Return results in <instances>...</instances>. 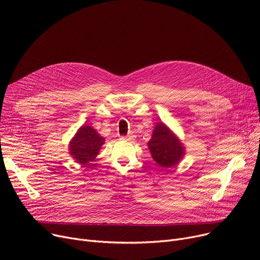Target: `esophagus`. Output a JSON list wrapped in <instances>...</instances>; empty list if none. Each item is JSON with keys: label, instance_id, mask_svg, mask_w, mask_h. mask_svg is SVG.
I'll return each mask as SVG.
<instances>
[{"label": "esophagus", "instance_id": "1", "mask_svg": "<svg viewBox=\"0 0 260 260\" xmlns=\"http://www.w3.org/2000/svg\"><path fill=\"white\" fill-rule=\"evenodd\" d=\"M120 139H122V140H126V141H134V140H135V138H134V136H132V135H126V136H122V137H121Z\"/></svg>", "mask_w": 260, "mask_h": 260}]
</instances>
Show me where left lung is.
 <instances>
[{
	"label": "left lung",
	"mask_w": 260,
	"mask_h": 260,
	"mask_svg": "<svg viewBox=\"0 0 260 260\" xmlns=\"http://www.w3.org/2000/svg\"><path fill=\"white\" fill-rule=\"evenodd\" d=\"M147 144L153 159L161 168L175 167L185 154L183 144L163 122H158L155 125Z\"/></svg>",
	"instance_id": "8db88e82"
}]
</instances>
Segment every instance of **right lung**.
I'll return each instance as SVG.
<instances>
[{
	"instance_id": "add662e5",
	"label": "right lung",
	"mask_w": 260,
	"mask_h": 260,
	"mask_svg": "<svg viewBox=\"0 0 260 260\" xmlns=\"http://www.w3.org/2000/svg\"><path fill=\"white\" fill-rule=\"evenodd\" d=\"M104 144V138L88 125L81 126L70 142V154L81 165L92 161Z\"/></svg>"
}]
</instances>
